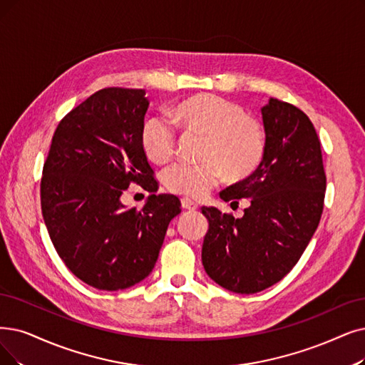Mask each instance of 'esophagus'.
<instances>
[{
    "label": "esophagus",
    "mask_w": 365,
    "mask_h": 365,
    "mask_svg": "<svg viewBox=\"0 0 365 365\" xmlns=\"http://www.w3.org/2000/svg\"><path fill=\"white\" fill-rule=\"evenodd\" d=\"M181 205H182L184 210H188V211H195V210L199 208L196 202H193V200H190V199H187V197L181 199Z\"/></svg>",
    "instance_id": "obj_1"
}]
</instances>
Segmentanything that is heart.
I'll use <instances>...</instances> for the list:
<instances>
[{"instance_id":"1","label":"heart","mask_w":365,"mask_h":365,"mask_svg":"<svg viewBox=\"0 0 365 365\" xmlns=\"http://www.w3.org/2000/svg\"><path fill=\"white\" fill-rule=\"evenodd\" d=\"M173 120L187 132L203 135L202 162H178L163 170L162 180L172 193L203 197L220 182L225 170L230 178H245L259 166L265 153V132L253 116L223 97L197 94L173 108ZM145 155L162 165L175 153L177 135L170 121L151 116L140 130Z\"/></svg>"}]
</instances>
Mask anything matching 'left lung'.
Returning <instances> with one entry per match:
<instances>
[{"label":"left lung","mask_w":365,"mask_h":365,"mask_svg":"<svg viewBox=\"0 0 365 365\" xmlns=\"http://www.w3.org/2000/svg\"><path fill=\"white\" fill-rule=\"evenodd\" d=\"M265 153L245 180L220 192L225 202L249 199L241 218L202 207L208 232L202 264L211 279L237 294H256L292 269L324 211L327 177L309 116L269 98L262 108Z\"/></svg>","instance_id":"1"}]
</instances>
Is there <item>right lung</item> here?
Here are the masks:
<instances>
[{
	"label": "right lung",
	"mask_w": 365,
	"mask_h": 365,
	"mask_svg": "<svg viewBox=\"0 0 365 365\" xmlns=\"http://www.w3.org/2000/svg\"><path fill=\"white\" fill-rule=\"evenodd\" d=\"M148 106L145 90L94 93L58 124L43 166L41 212L51 241L66 267L100 290L147 279L181 212L177 196L155 195L140 143ZM130 182L150 192L140 212L120 202Z\"/></svg>",
	"instance_id": "add662e5"
}]
</instances>
